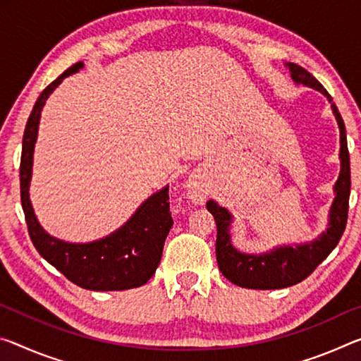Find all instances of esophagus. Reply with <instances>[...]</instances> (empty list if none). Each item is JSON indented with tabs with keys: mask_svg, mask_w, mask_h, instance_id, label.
Listing matches in <instances>:
<instances>
[{
	"mask_svg": "<svg viewBox=\"0 0 361 361\" xmlns=\"http://www.w3.org/2000/svg\"><path fill=\"white\" fill-rule=\"evenodd\" d=\"M186 191H188V196L192 202H202L204 197H205V188L202 185V181L197 178V176H191L190 180L186 183Z\"/></svg>",
	"mask_w": 361,
	"mask_h": 361,
	"instance_id": "1",
	"label": "esophagus"
}]
</instances>
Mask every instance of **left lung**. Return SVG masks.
Masks as SVG:
<instances>
[{"mask_svg": "<svg viewBox=\"0 0 361 361\" xmlns=\"http://www.w3.org/2000/svg\"><path fill=\"white\" fill-rule=\"evenodd\" d=\"M288 66L295 83L322 91L331 102L341 130V175L334 186L336 199L331 205L328 230L310 244H302L297 247L284 245L262 255L238 252L230 239L231 214L214 201L207 202V210L214 215L216 223L215 252L220 271L228 281L247 289H283L304 281L333 252L347 225L348 197H350V156H348L344 120L331 94L310 72L294 62H289Z\"/></svg>", "mask_w": 361, "mask_h": 361, "instance_id": "8db88e82", "label": "left lung"}]
</instances>
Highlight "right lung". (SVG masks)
Returning a JSON list of instances; mask_svg holds the SVG:
<instances>
[{
	"label": "right lung",
	"mask_w": 361,
	"mask_h": 361,
	"mask_svg": "<svg viewBox=\"0 0 361 361\" xmlns=\"http://www.w3.org/2000/svg\"><path fill=\"white\" fill-rule=\"evenodd\" d=\"M82 62H77L61 73L38 96L30 117L27 120L20 156V202L33 245L56 270L73 284L90 290H123L140 288L156 273L162 257L165 238L173 225L170 214L169 186L140 205L135 215L111 236L88 244L59 241L39 226L33 214L28 185L32 176L33 146L37 141L38 122L48 96L66 77L72 75Z\"/></svg>",
	"instance_id": "obj_1"
}]
</instances>
